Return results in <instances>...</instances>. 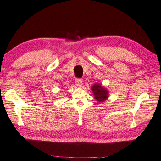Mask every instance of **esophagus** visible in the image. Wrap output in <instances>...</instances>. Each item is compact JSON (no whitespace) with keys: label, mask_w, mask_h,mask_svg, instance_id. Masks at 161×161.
<instances>
[{"label":"esophagus","mask_w":161,"mask_h":161,"mask_svg":"<svg viewBox=\"0 0 161 161\" xmlns=\"http://www.w3.org/2000/svg\"><path fill=\"white\" fill-rule=\"evenodd\" d=\"M75 85L78 87H81L83 85V80L81 78H76L75 80Z\"/></svg>","instance_id":"34e87169"}]
</instances>
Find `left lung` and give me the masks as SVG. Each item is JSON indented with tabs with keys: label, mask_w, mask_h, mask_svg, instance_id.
<instances>
[{
	"label": "left lung",
	"mask_w": 161,
	"mask_h": 161,
	"mask_svg": "<svg viewBox=\"0 0 161 161\" xmlns=\"http://www.w3.org/2000/svg\"><path fill=\"white\" fill-rule=\"evenodd\" d=\"M91 90L94 94L95 99L99 102H104L109 97V91L101 84H94L91 87Z\"/></svg>",
	"instance_id": "8db88e82"
}]
</instances>
